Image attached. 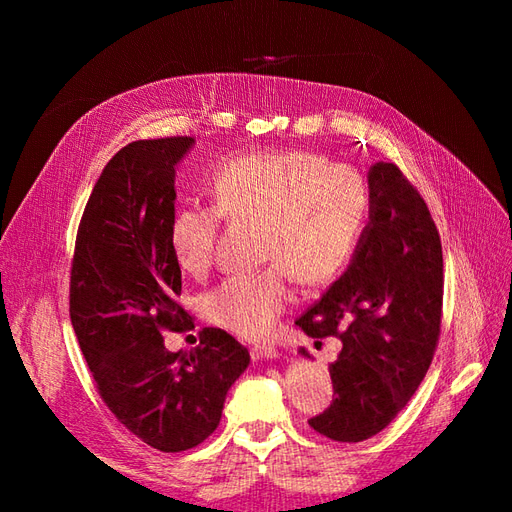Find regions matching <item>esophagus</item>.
I'll list each match as a JSON object with an SVG mask.
<instances>
[{
  "label": "esophagus",
  "mask_w": 512,
  "mask_h": 512,
  "mask_svg": "<svg viewBox=\"0 0 512 512\" xmlns=\"http://www.w3.org/2000/svg\"><path fill=\"white\" fill-rule=\"evenodd\" d=\"M250 356H253V361H273V358H279V352L275 350V347L259 345L250 350Z\"/></svg>",
  "instance_id": "esophagus-1"
}]
</instances>
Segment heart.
Listing matches in <instances>:
<instances>
[{"label":"heart","mask_w":512,"mask_h":512,"mask_svg":"<svg viewBox=\"0 0 512 512\" xmlns=\"http://www.w3.org/2000/svg\"><path fill=\"white\" fill-rule=\"evenodd\" d=\"M211 187L215 206L191 202L173 213L171 257L184 275L202 277L213 266L222 215L262 222V259L273 264L206 292L202 314L239 339H268L292 303V275L306 286L328 284L350 262L369 213L367 182L312 151H277L224 162Z\"/></svg>","instance_id":"heart-1"}]
</instances>
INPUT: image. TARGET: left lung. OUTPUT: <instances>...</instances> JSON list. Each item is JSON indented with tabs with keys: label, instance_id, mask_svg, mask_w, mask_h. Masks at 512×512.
Segmentation results:
<instances>
[{
	"label": "left lung",
	"instance_id": "left-lung-1",
	"mask_svg": "<svg viewBox=\"0 0 512 512\" xmlns=\"http://www.w3.org/2000/svg\"><path fill=\"white\" fill-rule=\"evenodd\" d=\"M367 184L369 222L350 266L297 319L312 339L343 343L330 365V407L308 420L336 442H363L398 416L440 336L442 244L427 204L394 162L372 165Z\"/></svg>",
	"mask_w": 512,
	"mask_h": 512
}]
</instances>
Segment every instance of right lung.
<instances>
[{
    "mask_svg": "<svg viewBox=\"0 0 512 512\" xmlns=\"http://www.w3.org/2000/svg\"><path fill=\"white\" fill-rule=\"evenodd\" d=\"M195 140H136L107 162L76 233L70 321L99 394L149 447L178 453L217 429L228 389L250 354L206 328L191 352H169L162 332L189 330L176 297L182 273L169 250L176 167Z\"/></svg>",
    "mask_w": 512,
    "mask_h": 512,
    "instance_id": "obj_1",
    "label": "right lung"
}]
</instances>
